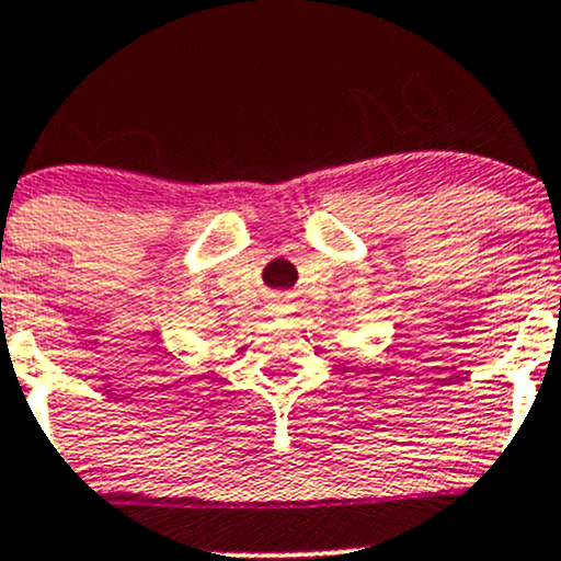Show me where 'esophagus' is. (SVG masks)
I'll use <instances>...</instances> for the list:
<instances>
[{"label": "esophagus", "instance_id": "34e87169", "mask_svg": "<svg viewBox=\"0 0 561 561\" xmlns=\"http://www.w3.org/2000/svg\"><path fill=\"white\" fill-rule=\"evenodd\" d=\"M285 307H287V298L282 296H276L274 301H271V309H274V312H285Z\"/></svg>", "mask_w": 561, "mask_h": 561}]
</instances>
